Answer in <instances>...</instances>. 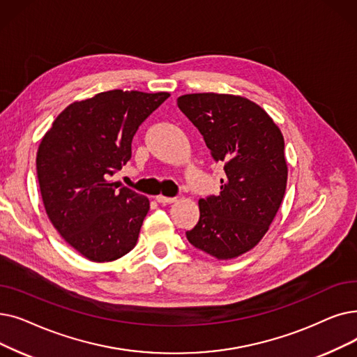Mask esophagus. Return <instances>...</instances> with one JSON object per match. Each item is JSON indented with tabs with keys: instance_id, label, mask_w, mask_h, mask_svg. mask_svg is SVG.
<instances>
[{
	"instance_id": "1",
	"label": "esophagus",
	"mask_w": 357,
	"mask_h": 357,
	"mask_svg": "<svg viewBox=\"0 0 357 357\" xmlns=\"http://www.w3.org/2000/svg\"><path fill=\"white\" fill-rule=\"evenodd\" d=\"M156 201H158V203H160V204H172V203H175L176 198H174V197H165V195H158V197H156Z\"/></svg>"
}]
</instances>
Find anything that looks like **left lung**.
Here are the masks:
<instances>
[{"label":"left lung","instance_id":"left-lung-1","mask_svg":"<svg viewBox=\"0 0 357 357\" xmlns=\"http://www.w3.org/2000/svg\"><path fill=\"white\" fill-rule=\"evenodd\" d=\"M178 107L223 163L220 194L199 198L198 223L187 239L217 259L235 258L266 235L287 182L282 131L257 103L241 96L194 93Z\"/></svg>","mask_w":357,"mask_h":357}]
</instances>
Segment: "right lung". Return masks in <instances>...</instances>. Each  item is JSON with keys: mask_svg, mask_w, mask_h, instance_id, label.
Segmentation results:
<instances>
[{"mask_svg": "<svg viewBox=\"0 0 357 357\" xmlns=\"http://www.w3.org/2000/svg\"><path fill=\"white\" fill-rule=\"evenodd\" d=\"M167 98L166 91H103L67 106L42 138L36 170L46 214L90 261L118 259L137 243L150 203L112 176L131 159L138 127Z\"/></svg>", "mask_w": 357, "mask_h": 357, "instance_id": "add662e5", "label": "right lung"}]
</instances>
